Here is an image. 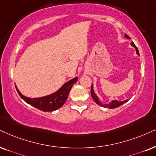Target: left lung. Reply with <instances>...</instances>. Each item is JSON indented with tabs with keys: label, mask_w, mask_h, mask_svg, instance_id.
Returning <instances> with one entry per match:
<instances>
[{
	"label": "left lung",
	"mask_w": 156,
	"mask_h": 156,
	"mask_svg": "<svg viewBox=\"0 0 156 156\" xmlns=\"http://www.w3.org/2000/svg\"><path fill=\"white\" fill-rule=\"evenodd\" d=\"M125 37L127 39H130V37L128 36L127 34H125ZM131 45L133 47H135V50H136V52H137V54L138 55H139L138 50H137V47L135 46V44H134L133 42H132L131 43ZM90 94H91V96H92L93 99L94 100V101H95L96 104H98V105H99V106H103V107H104V108H109V109H114V108H117V107H118V106H121V105H122V104H124L125 103H126V102L128 101L127 99V100H125V101H117V100L114 99V100H112V101L110 102V103H109V104H103V103H101V102L99 101V98H98V96H96V94H95V92H94V88H93V83L91 85V92H90Z\"/></svg>",
	"instance_id": "left-lung-1"
}]
</instances>
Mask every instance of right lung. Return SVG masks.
Returning <instances> with one entry per match:
<instances>
[{
	"mask_svg": "<svg viewBox=\"0 0 156 156\" xmlns=\"http://www.w3.org/2000/svg\"><path fill=\"white\" fill-rule=\"evenodd\" d=\"M78 78V77H76V78L66 82L57 91L53 94L39 98H29L23 96L19 91L16 85L15 86L19 95L27 104H30L31 106H34L41 111L53 112L58 109L66 103L70 90L71 89L72 86L77 82Z\"/></svg>",
	"mask_w": 156,
	"mask_h": 156,
	"instance_id": "add662e5",
	"label": "right lung"
}]
</instances>
